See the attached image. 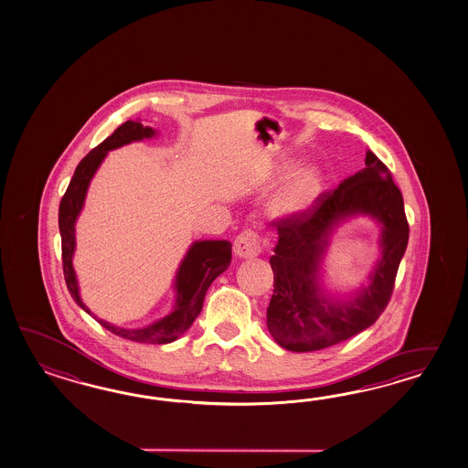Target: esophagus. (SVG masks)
I'll use <instances>...</instances> for the list:
<instances>
[{"mask_svg":"<svg viewBox=\"0 0 468 468\" xmlns=\"http://www.w3.org/2000/svg\"><path fill=\"white\" fill-rule=\"evenodd\" d=\"M234 252L239 258H254L261 252V239L256 230L246 229L234 240Z\"/></svg>","mask_w":468,"mask_h":468,"instance_id":"1","label":"esophagus"}]
</instances>
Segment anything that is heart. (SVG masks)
I'll use <instances>...</instances> for the list:
<instances>
[{
    "mask_svg": "<svg viewBox=\"0 0 468 468\" xmlns=\"http://www.w3.org/2000/svg\"><path fill=\"white\" fill-rule=\"evenodd\" d=\"M322 188V178L314 166L303 168L282 186V190L272 197V214L280 218H296L308 210L315 202Z\"/></svg>",
    "mask_w": 468,
    "mask_h": 468,
    "instance_id": "1",
    "label": "heart"
}]
</instances>
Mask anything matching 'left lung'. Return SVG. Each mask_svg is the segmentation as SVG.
Returning a JSON list of instances; mask_svg holds the SVG:
<instances>
[{"label": "left lung", "mask_w": 468, "mask_h": 468, "mask_svg": "<svg viewBox=\"0 0 468 468\" xmlns=\"http://www.w3.org/2000/svg\"><path fill=\"white\" fill-rule=\"evenodd\" d=\"M359 213L383 226L381 258L367 287L348 301H337L321 290L319 264L333 229ZM272 226L278 228V242L270 258L274 292L266 324L282 348L312 352L330 347L357 335L379 318L391 300L410 226L401 190L374 153H366L362 170L335 190L316 197L303 214L280 218Z\"/></svg>", "instance_id": "obj_1"}]
</instances>
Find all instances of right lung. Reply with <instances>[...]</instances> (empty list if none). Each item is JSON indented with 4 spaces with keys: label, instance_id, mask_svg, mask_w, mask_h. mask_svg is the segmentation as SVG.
<instances>
[{
    "label": "right lung",
    "instance_id": "add662e5",
    "mask_svg": "<svg viewBox=\"0 0 468 468\" xmlns=\"http://www.w3.org/2000/svg\"><path fill=\"white\" fill-rule=\"evenodd\" d=\"M154 134L156 131L150 126H143L138 121H126L124 124H121L118 130L98 144L92 152H89L88 156H84L80 164L77 165L74 176L60 200L58 229L62 238V266L67 288L74 302L84 312H88L89 315H92V312L80 300L76 271L72 266V258L76 250V220L84 207L89 184L108 152L131 142H142L144 138H152ZM232 246L229 240H196L190 246V250H186V258L180 262V268L175 276L176 298L174 310L158 322H153L152 325L142 328H121L109 324L106 320H101L96 315L92 316L114 335L142 344H170L180 335H184L194 324V320L202 310L208 286L220 272L228 270Z\"/></svg>",
    "mask_w": 468,
    "mask_h": 468
}]
</instances>
